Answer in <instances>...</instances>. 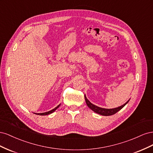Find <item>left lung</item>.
<instances>
[{"label":"left lung","instance_id":"1","mask_svg":"<svg viewBox=\"0 0 153 153\" xmlns=\"http://www.w3.org/2000/svg\"><path fill=\"white\" fill-rule=\"evenodd\" d=\"M85 100L86 101V103L87 105V106H89V107L92 110H93L94 112H95L97 114H99L100 115H105V116H108V115H112L115 114V113H117L118 111H119L121 109H122L124 106L126 105L129 100H128L126 103H124L123 105L121 106H119L117 108H112V109H107V108H100L98 107V106H97L93 104H92L90 101L88 100L86 98V96L85 95Z\"/></svg>","mask_w":153,"mask_h":153}]
</instances>
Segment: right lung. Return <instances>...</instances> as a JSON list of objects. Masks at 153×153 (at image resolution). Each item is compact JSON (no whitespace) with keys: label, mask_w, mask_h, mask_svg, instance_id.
<instances>
[{"label":"right lung","mask_w":153,"mask_h":153,"mask_svg":"<svg viewBox=\"0 0 153 153\" xmlns=\"http://www.w3.org/2000/svg\"><path fill=\"white\" fill-rule=\"evenodd\" d=\"M60 106V105H59L57 107H55V108H53V110H50V111H49V112H45V113H39V114H36V113H35V114H38V115H48V114H52V112H53L54 111L56 110L57 108H59V106Z\"/></svg>","instance_id":"right-lung-1"}]
</instances>
